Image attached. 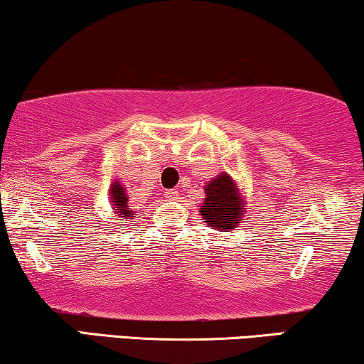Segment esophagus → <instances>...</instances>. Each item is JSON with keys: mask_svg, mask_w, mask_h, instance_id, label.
<instances>
[{"mask_svg": "<svg viewBox=\"0 0 364 364\" xmlns=\"http://www.w3.org/2000/svg\"><path fill=\"white\" fill-rule=\"evenodd\" d=\"M164 196H166V198H168V200H172V198L177 197V191L176 188H168V191L164 192Z\"/></svg>", "mask_w": 364, "mask_h": 364, "instance_id": "esophagus-1", "label": "esophagus"}]
</instances>
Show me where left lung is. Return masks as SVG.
Listing matches in <instances>:
<instances>
[{
  "mask_svg": "<svg viewBox=\"0 0 364 364\" xmlns=\"http://www.w3.org/2000/svg\"><path fill=\"white\" fill-rule=\"evenodd\" d=\"M243 203L237 183L228 173L222 172L205 186V200L200 207V215L208 225L220 232H227L242 223Z\"/></svg>",
  "mask_w": 364,
  "mask_h": 364,
  "instance_id": "1",
  "label": "left lung"
}]
</instances>
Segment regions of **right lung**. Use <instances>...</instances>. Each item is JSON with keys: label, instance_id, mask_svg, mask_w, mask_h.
I'll use <instances>...</instances> for the list:
<instances>
[{"label": "right lung", "instance_id": "right-lung-1", "mask_svg": "<svg viewBox=\"0 0 364 364\" xmlns=\"http://www.w3.org/2000/svg\"><path fill=\"white\" fill-rule=\"evenodd\" d=\"M109 198H111V205H114V212L119 215V220H127V218H132L134 215H137V212H134L129 208L127 192L119 182L112 183Z\"/></svg>", "mask_w": 364, "mask_h": 364}]
</instances>
